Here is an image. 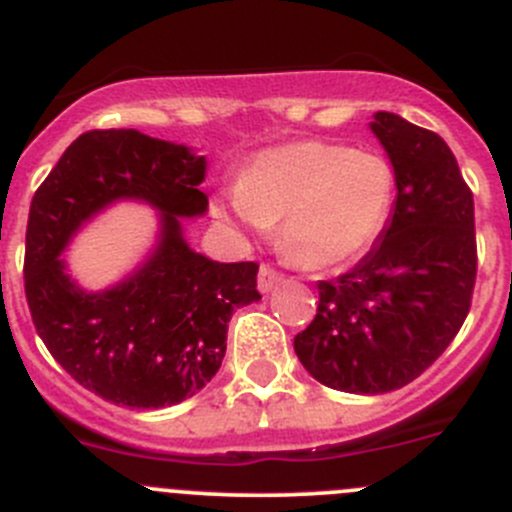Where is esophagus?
<instances>
[{
	"label": "esophagus",
	"instance_id": "1",
	"mask_svg": "<svg viewBox=\"0 0 512 512\" xmlns=\"http://www.w3.org/2000/svg\"><path fill=\"white\" fill-rule=\"evenodd\" d=\"M281 281H284V274H279V271H274L271 266H261L259 269V291L261 294H269L274 286H279Z\"/></svg>",
	"mask_w": 512,
	"mask_h": 512
}]
</instances>
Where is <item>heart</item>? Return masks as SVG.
Listing matches in <instances>:
<instances>
[{
  "instance_id": "obj_1",
  "label": "heart",
  "mask_w": 512,
  "mask_h": 512,
  "mask_svg": "<svg viewBox=\"0 0 512 512\" xmlns=\"http://www.w3.org/2000/svg\"><path fill=\"white\" fill-rule=\"evenodd\" d=\"M394 170L382 155L347 145L296 140L264 150L216 213L253 236L281 221V248L306 269H337L379 238L394 203Z\"/></svg>"
}]
</instances>
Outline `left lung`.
Listing matches in <instances>:
<instances>
[{
    "label": "left lung",
    "instance_id": "8db88e82",
    "mask_svg": "<svg viewBox=\"0 0 512 512\" xmlns=\"http://www.w3.org/2000/svg\"><path fill=\"white\" fill-rule=\"evenodd\" d=\"M397 183L392 218L347 274L319 281L294 352L324 387L384 394L420 377L455 339L478 274L475 208L437 133L394 113L369 123Z\"/></svg>",
    "mask_w": 512,
    "mask_h": 512
}]
</instances>
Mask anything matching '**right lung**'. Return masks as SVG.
<instances>
[{
	"mask_svg": "<svg viewBox=\"0 0 512 512\" xmlns=\"http://www.w3.org/2000/svg\"><path fill=\"white\" fill-rule=\"evenodd\" d=\"M206 155L140 130H90L62 153L29 206L24 291L45 347L75 382L113 405L158 410L201 392L226 357L228 321L259 301L253 261L193 251L183 218L208 211ZM159 211L149 256L118 285L82 290L61 253L115 202Z\"/></svg>",
	"mask_w": 512,
	"mask_h": 512,
	"instance_id": "1",
	"label": "right lung"
}]
</instances>
